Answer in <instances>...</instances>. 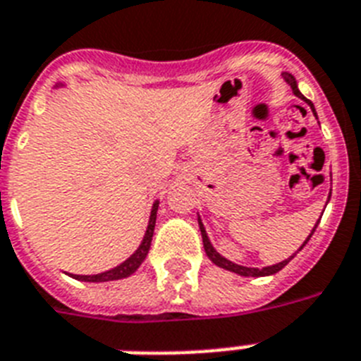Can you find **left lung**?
Masks as SVG:
<instances>
[{"label":"left lung","instance_id":"obj_1","mask_svg":"<svg viewBox=\"0 0 361 361\" xmlns=\"http://www.w3.org/2000/svg\"><path fill=\"white\" fill-rule=\"evenodd\" d=\"M283 78H286V81H287V83L291 85V89H293V92H295V96H298V98H300V99H304V102H306V104L310 105V107H312L313 114H315V116H317V113H315V107H313V104H312V102H310V99H306V98H304V94H302V92H300V90H298V87H297V81H295V78H293L291 74H287V72H283ZM330 195H332V192H330ZM330 195H328V200H330ZM198 224H200V231H202V241H204V250H206L207 257H209L211 262L215 263L216 267H221V269H226V271L235 272V274H239V276H256V278H257V276H271V274H276L278 271H282L283 267H286L287 263L291 262L293 257L297 256L298 252H300V250H302L304 247H306V243L310 241V237L313 235V231H315V228H317L319 221H317V224H315V226H313L312 233H310V235H307V239H306V241H304V245H302V247L298 248V250L295 252V254H293L291 257H287V259H283V262L276 263V265H271V267H263V269H256V267H243V265H237V263L230 262V259H226V257H224V256H221V254H219V252H216L215 248H213V245H211L209 237H207V233H206V228H204V224H202V221H200V216H198Z\"/></svg>","mask_w":361,"mask_h":361}]
</instances>
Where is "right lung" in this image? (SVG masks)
Here are the masks:
<instances>
[{
    "label": "right lung",
    "instance_id": "right-lung-1",
    "mask_svg": "<svg viewBox=\"0 0 361 361\" xmlns=\"http://www.w3.org/2000/svg\"><path fill=\"white\" fill-rule=\"evenodd\" d=\"M157 207H159V200L154 202L150 213V221H148V228H146V233L142 237V243L139 245V248L131 254L124 263H120L118 267H114L111 271L99 272V274H90V276H85V274H70L75 280H81V282H113V280H122V278L131 276L137 269L140 267V263L145 262V257L148 256V250H150L152 237H154V228H155V219H157Z\"/></svg>",
    "mask_w": 361,
    "mask_h": 361
}]
</instances>
